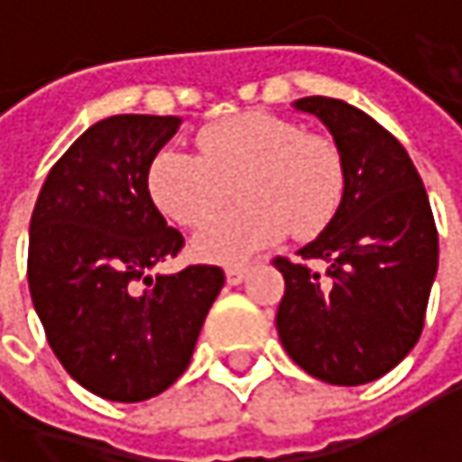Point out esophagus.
<instances>
[{
    "mask_svg": "<svg viewBox=\"0 0 462 462\" xmlns=\"http://www.w3.org/2000/svg\"><path fill=\"white\" fill-rule=\"evenodd\" d=\"M245 275H248V267H243V264L227 267V283H230V286H237V283H243V281H245Z\"/></svg>",
    "mask_w": 462,
    "mask_h": 462,
    "instance_id": "obj_1",
    "label": "esophagus"
}]
</instances>
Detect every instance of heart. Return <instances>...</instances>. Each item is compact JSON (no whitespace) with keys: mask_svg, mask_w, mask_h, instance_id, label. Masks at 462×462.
<instances>
[{"mask_svg":"<svg viewBox=\"0 0 462 462\" xmlns=\"http://www.w3.org/2000/svg\"><path fill=\"white\" fill-rule=\"evenodd\" d=\"M200 154L160 149L146 171L154 206L195 227L236 187L240 207L217 215L195 235V254L217 264H243L291 230L313 237L334 219L345 195L337 143L305 134L294 120L243 112L198 134Z\"/></svg>","mask_w":462,"mask_h":462,"instance_id":"obj_1","label":"heart"}]
</instances>
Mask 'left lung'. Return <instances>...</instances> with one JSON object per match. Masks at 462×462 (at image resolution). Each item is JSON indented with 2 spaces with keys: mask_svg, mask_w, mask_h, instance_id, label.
Masks as SVG:
<instances>
[{
  "mask_svg": "<svg viewBox=\"0 0 462 462\" xmlns=\"http://www.w3.org/2000/svg\"><path fill=\"white\" fill-rule=\"evenodd\" d=\"M297 112L319 117L345 165L334 219L297 254L275 259L286 294L275 326L297 366L331 385H364L420 339L439 267V235L407 149L366 112L308 96Z\"/></svg>",
  "mask_w": 462,
  "mask_h": 462,
  "instance_id": "8db88e82",
  "label": "left lung"
}]
</instances>
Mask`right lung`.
Returning a JSON list of instances; mask_svg holds the SVG:
<instances>
[{
  "label": "right lung",
  "mask_w": 462,
  "mask_h": 462,
  "mask_svg": "<svg viewBox=\"0 0 462 462\" xmlns=\"http://www.w3.org/2000/svg\"><path fill=\"white\" fill-rule=\"evenodd\" d=\"M181 117L115 115L47 173L29 227V291L63 369L109 402H146L189 366L225 286L222 267L162 275L181 232L149 198L146 171Z\"/></svg>",
  "instance_id": "obj_1"
}]
</instances>
